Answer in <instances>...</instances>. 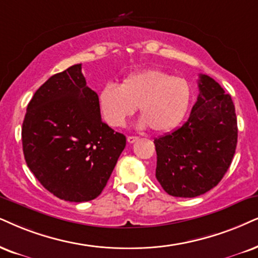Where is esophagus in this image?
I'll return each instance as SVG.
<instances>
[{
    "mask_svg": "<svg viewBox=\"0 0 258 258\" xmlns=\"http://www.w3.org/2000/svg\"><path fill=\"white\" fill-rule=\"evenodd\" d=\"M137 140H138V137H133V136L127 137V142H128L130 144H133V143L137 142Z\"/></svg>",
    "mask_w": 258,
    "mask_h": 258,
    "instance_id": "esophagus-1",
    "label": "esophagus"
}]
</instances>
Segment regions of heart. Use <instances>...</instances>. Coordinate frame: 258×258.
<instances>
[{
  "label": "heart",
  "mask_w": 258,
  "mask_h": 258,
  "mask_svg": "<svg viewBox=\"0 0 258 258\" xmlns=\"http://www.w3.org/2000/svg\"><path fill=\"white\" fill-rule=\"evenodd\" d=\"M191 100L190 86L184 78L172 77L159 70L130 75L121 86L107 83L99 94L105 121L121 127L139 107L140 126L155 132H168L182 121Z\"/></svg>",
  "instance_id": "b5f03b06"
}]
</instances>
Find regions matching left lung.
Returning a JSON list of instances; mask_svg holds the SVG:
<instances>
[{
    "label": "left lung",
    "mask_w": 258,
    "mask_h": 258,
    "mask_svg": "<svg viewBox=\"0 0 258 258\" xmlns=\"http://www.w3.org/2000/svg\"><path fill=\"white\" fill-rule=\"evenodd\" d=\"M199 96L183 125L155 139L156 178L169 195L195 198L221 181L236 152L233 101L207 75L199 76Z\"/></svg>",
    "instance_id": "8db88e82"
}]
</instances>
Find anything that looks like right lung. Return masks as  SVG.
Here are the masks:
<instances>
[{
	"label": "right lung",
	"mask_w": 258,
	"mask_h": 258,
	"mask_svg": "<svg viewBox=\"0 0 258 258\" xmlns=\"http://www.w3.org/2000/svg\"><path fill=\"white\" fill-rule=\"evenodd\" d=\"M29 170L54 197L90 201L106 187L126 137L102 121L82 64L51 76L29 101L22 123Z\"/></svg>",
	"instance_id": "right-lung-1"
}]
</instances>
